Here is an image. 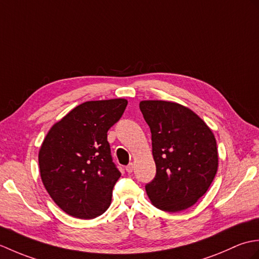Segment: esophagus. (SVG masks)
I'll return each instance as SVG.
<instances>
[{
    "instance_id": "esophagus-1",
    "label": "esophagus",
    "mask_w": 259,
    "mask_h": 259,
    "mask_svg": "<svg viewBox=\"0 0 259 259\" xmlns=\"http://www.w3.org/2000/svg\"><path fill=\"white\" fill-rule=\"evenodd\" d=\"M125 169H126V171H127V173H132V171H133V169H134V164L130 163L127 166H126Z\"/></svg>"
}]
</instances>
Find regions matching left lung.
<instances>
[{
	"instance_id": "8db88e82",
	"label": "left lung",
	"mask_w": 259,
	"mask_h": 259,
	"mask_svg": "<svg viewBox=\"0 0 259 259\" xmlns=\"http://www.w3.org/2000/svg\"><path fill=\"white\" fill-rule=\"evenodd\" d=\"M151 128L156 175L145 186L152 204L169 212L191 207L207 192L218 167L211 130L197 114L178 103L142 101Z\"/></svg>"
}]
</instances>
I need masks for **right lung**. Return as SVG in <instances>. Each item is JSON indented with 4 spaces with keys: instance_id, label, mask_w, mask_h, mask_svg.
<instances>
[{
    "instance_id": "right-lung-1",
    "label": "right lung",
    "mask_w": 259,
    "mask_h": 259,
    "mask_svg": "<svg viewBox=\"0 0 259 259\" xmlns=\"http://www.w3.org/2000/svg\"><path fill=\"white\" fill-rule=\"evenodd\" d=\"M127 101H90L52 126L38 152L44 187L66 214L81 220L102 215L120 177L113 163L107 131L118 122Z\"/></svg>"
}]
</instances>
